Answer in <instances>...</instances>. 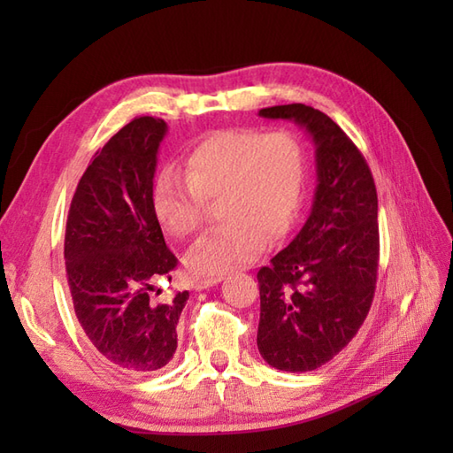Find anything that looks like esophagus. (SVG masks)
Segmentation results:
<instances>
[{"label":"esophagus","mask_w":453,"mask_h":453,"mask_svg":"<svg viewBox=\"0 0 453 453\" xmlns=\"http://www.w3.org/2000/svg\"><path fill=\"white\" fill-rule=\"evenodd\" d=\"M224 280L221 276H214V278H202V280H196L195 282V290H206V288L210 286H216L218 282Z\"/></svg>","instance_id":"obj_1"}]
</instances>
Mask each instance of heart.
Segmentation results:
<instances>
[{
  "instance_id": "heart-1",
  "label": "heart",
  "mask_w": 453,
  "mask_h": 453,
  "mask_svg": "<svg viewBox=\"0 0 453 453\" xmlns=\"http://www.w3.org/2000/svg\"><path fill=\"white\" fill-rule=\"evenodd\" d=\"M307 185V153L292 132L219 130L188 151L185 175L167 169L153 188V211L179 239L200 232L206 202L218 200L216 232L187 255L196 276H219L251 263L296 224Z\"/></svg>"
}]
</instances>
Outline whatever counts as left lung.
Wrapping results in <instances>:
<instances>
[{
	"mask_svg": "<svg viewBox=\"0 0 453 453\" xmlns=\"http://www.w3.org/2000/svg\"><path fill=\"white\" fill-rule=\"evenodd\" d=\"M294 120L315 143L317 190L294 242L257 273V346L276 370L311 372L333 360L368 315L380 265L378 192L360 150L325 112L302 103L261 109Z\"/></svg>",
	"mask_w": 453,
	"mask_h": 453,
	"instance_id": "obj_1",
	"label": "left lung"
}]
</instances>
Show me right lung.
Wrapping results in <instances>:
<instances>
[{
    "mask_svg": "<svg viewBox=\"0 0 453 453\" xmlns=\"http://www.w3.org/2000/svg\"><path fill=\"white\" fill-rule=\"evenodd\" d=\"M165 120L136 117L93 156L73 192L65 224V276L73 310L104 362L127 373L167 365L188 292L151 300L153 280L177 257L153 211V175Z\"/></svg>",
    "mask_w": 453,
    "mask_h": 453,
    "instance_id": "1",
    "label": "right lung"
}]
</instances>
